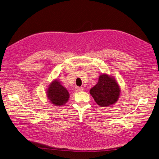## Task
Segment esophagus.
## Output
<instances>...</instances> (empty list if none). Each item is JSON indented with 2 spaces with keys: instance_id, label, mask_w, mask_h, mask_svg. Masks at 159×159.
Wrapping results in <instances>:
<instances>
[{
  "instance_id": "34e87169",
  "label": "esophagus",
  "mask_w": 159,
  "mask_h": 159,
  "mask_svg": "<svg viewBox=\"0 0 159 159\" xmlns=\"http://www.w3.org/2000/svg\"><path fill=\"white\" fill-rule=\"evenodd\" d=\"M84 90V88L81 87H76L75 88V91H77V92H79V91H82Z\"/></svg>"
}]
</instances>
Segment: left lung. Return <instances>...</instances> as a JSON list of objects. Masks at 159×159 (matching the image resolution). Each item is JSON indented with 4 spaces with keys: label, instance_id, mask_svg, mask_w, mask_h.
I'll return each instance as SVG.
<instances>
[{
    "label": "left lung",
    "instance_id": "obj_1",
    "mask_svg": "<svg viewBox=\"0 0 159 159\" xmlns=\"http://www.w3.org/2000/svg\"><path fill=\"white\" fill-rule=\"evenodd\" d=\"M90 94L98 105L107 107L118 100L120 88L113 77L102 74L99 76L97 84L91 89Z\"/></svg>",
    "mask_w": 159,
    "mask_h": 159
}]
</instances>
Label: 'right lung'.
<instances>
[{"instance_id":"add662e5","label":"right lung","mask_w":159,"mask_h":159,"mask_svg":"<svg viewBox=\"0 0 159 159\" xmlns=\"http://www.w3.org/2000/svg\"><path fill=\"white\" fill-rule=\"evenodd\" d=\"M48 98L55 106H63L68 100L69 93L61 84V81L55 80L50 84L47 91Z\"/></svg>"}]
</instances>
